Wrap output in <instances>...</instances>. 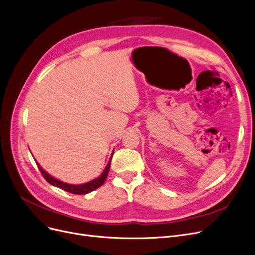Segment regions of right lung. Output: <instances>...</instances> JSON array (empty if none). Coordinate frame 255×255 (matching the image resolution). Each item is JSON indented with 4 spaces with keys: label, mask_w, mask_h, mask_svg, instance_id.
Segmentation results:
<instances>
[{
    "label": "right lung",
    "mask_w": 255,
    "mask_h": 255,
    "mask_svg": "<svg viewBox=\"0 0 255 255\" xmlns=\"http://www.w3.org/2000/svg\"><path fill=\"white\" fill-rule=\"evenodd\" d=\"M114 154V153H113ZM112 158L113 156L110 157L109 159V162L108 164L106 165L105 170L103 171V173L100 175V177H98V178L87 182V183H84V184H79V185H75V184H69V183H65V182H62L56 178H54V177H52L51 175H49L46 171H43L41 169L40 165L36 162L37 167L40 171V173L42 174L43 178H45L50 184L54 185V186H57L59 187V189L65 191V192H69V193H72V194H76V195H85V194H88L91 193L95 190H97L98 187H100L106 180L107 178V175H108V172H109V168H110V161H112Z\"/></svg>",
    "instance_id": "add662e5"
}]
</instances>
